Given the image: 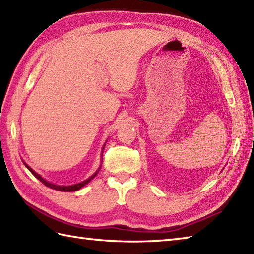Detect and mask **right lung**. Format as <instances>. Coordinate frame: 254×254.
<instances>
[{
  "label": "right lung",
  "mask_w": 254,
  "mask_h": 254,
  "mask_svg": "<svg viewBox=\"0 0 254 254\" xmlns=\"http://www.w3.org/2000/svg\"><path fill=\"white\" fill-rule=\"evenodd\" d=\"M105 147V146H104ZM103 150H104V148H103ZM23 164H25L26 166V168L30 171V172L35 176V178H37L39 181H41L43 183V184L45 185V186H47V187H50V188H52V190H60V191H75V190H79L80 188H82L83 187L84 185H86L88 182H90L91 180H93L94 178H95V176L97 175V173L99 172V169L96 171L95 173H94L90 179H87L86 181H83V182H81V183H78V184H74V185H69V186H62V185H56V184H53V183H50V182H47V181H45L42 176H41L40 174H38L37 172H34V171L28 166V164L23 161Z\"/></svg>",
  "instance_id": "1"
}]
</instances>
